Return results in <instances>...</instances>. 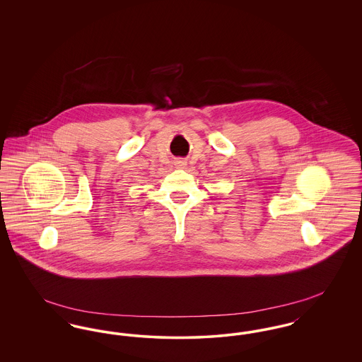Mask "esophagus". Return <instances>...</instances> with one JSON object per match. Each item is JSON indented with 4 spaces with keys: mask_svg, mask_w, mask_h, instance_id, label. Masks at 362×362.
I'll use <instances>...</instances> for the list:
<instances>
[{
    "mask_svg": "<svg viewBox=\"0 0 362 362\" xmlns=\"http://www.w3.org/2000/svg\"><path fill=\"white\" fill-rule=\"evenodd\" d=\"M176 167H177V168H185V167H186V161H183V160L176 161Z\"/></svg>",
    "mask_w": 362,
    "mask_h": 362,
    "instance_id": "1",
    "label": "esophagus"
}]
</instances>
